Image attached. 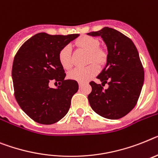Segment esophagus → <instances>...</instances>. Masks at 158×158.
<instances>
[{
    "label": "esophagus",
    "mask_w": 158,
    "mask_h": 158,
    "mask_svg": "<svg viewBox=\"0 0 158 158\" xmlns=\"http://www.w3.org/2000/svg\"><path fill=\"white\" fill-rule=\"evenodd\" d=\"M83 85V83H80V82H79V87H81Z\"/></svg>",
    "instance_id": "1"
}]
</instances>
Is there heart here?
Listing matches in <instances>:
<instances>
[{"mask_svg": "<svg viewBox=\"0 0 158 158\" xmlns=\"http://www.w3.org/2000/svg\"><path fill=\"white\" fill-rule=\"evenodd\" d=\"M76 44L79 48L90 53L89 63L94 61L98 64H103L107 60V52L103 49L99 48V42L96 38L90 36H83L77 40ZM59 59L62 67L64 69L68 70L72 67L71 47L70 45L65 46L60 50ZM98 71L99 68L97 65L92 63L88 67H76L69 73L68 77L77 82L84 83L96 75Z\"/></svg>", "mask_w": 158, "mask_h": 158, "instance_id": "heart-1", "label": "heart"}]
</instances>
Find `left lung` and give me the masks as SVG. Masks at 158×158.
<instances>
[{
	"label": "left lung",
	"mask_w": 158,
	"mask_h": 158,
	"mask_svg": "<svg viewBox=\"0 0 158 158\" xmlns=\"http://www.w3.org/2000/svg\"><path fill=\"white\" fill-rule=\"evenodd\" d=\"M87 34L101 37L108 50L105 67L97 76L101 84L90 83L88 101L98 115L117 120L132 111L142 89L144 72L138 51L130 38L112 28ZM106 83L109 87L103 89Z\"/></svg>",
	"instance_id": "1"
}]
</instances>
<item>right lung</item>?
I'll return each mask as SVG.
<instances>
[{
  "label": "right lung",
  "instance_id": "obj_1",
  "mask_svg": "<svg viewBox=\"0 0 158 158\" xmlns=\"http://www.w3.org/2000/svg\"><path fill=\"white\" fill-rule=\"evenodd\" d=\"M79 36L38 33L28 39L14 57L12 79L16 100L23 112L39 124H52L63 119L78 91L75 80L64 79L59 54ZM53 80L59 82L55 89L48 87Z\"/></svg>",
  "mask_w": 158,
  "mask_h": 158
}]
</instances>
